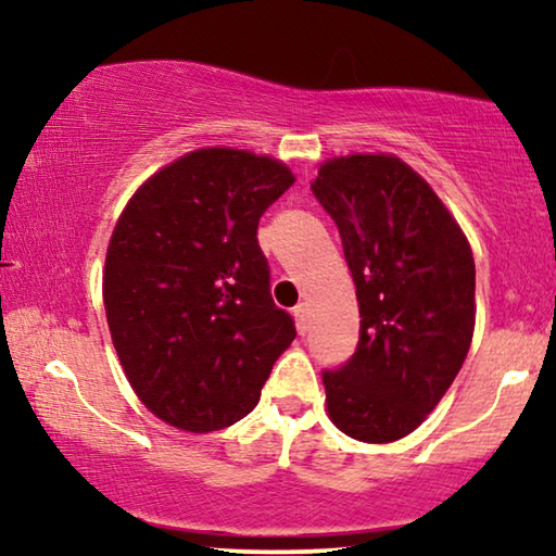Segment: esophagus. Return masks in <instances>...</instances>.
I'll use <instances>...</instances> for the list:
<instances>
[{"instance_id":"esophagus-1","label":"esophagus","mask_w":556,"mask_h":556,"mask_svg":"<svg viewBox=\"0 0 556 556\" xmlns=\"http://www.w3.org/2000/svg\"><path fill=\"white\" fill-rule=\"evenodd\" d=\"M293 316H295V326H299L301 333L308 331V324H311V316H308V306L306 303H301V306L293 308Z\"/></svg>"}]
</instances>
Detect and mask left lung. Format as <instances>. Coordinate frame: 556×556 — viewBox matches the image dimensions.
<instances>
[{
	"mask_svg": "<svg viewBox=\"0 0 556 556\" xmlns=\"http://www.w3.org/2000/svg\"><path fill=\"white\" fill-rule=\"evenodd\" d=\"M339 227L359 303V344L324 371L344 435L394 443L428 420L476 329V263L458 219L394 154L331 156L311 181Z\"/></svg>",
	"mask_w": 556,
	"mask_h": 556,
	"instance_id": "1",
	"label": "left lung"
}]
</instances>
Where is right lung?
Returning a JSON list of instances; mask_svg holds the SVG:
<instances>
[{
	"instance_id": "right-lung-1",
	"label": "right lung",
	"mask_w": 556,
	"mask_h": 556,
	"mask_svg": "<svg viewBox=\"0 0 556 556\" xmlns=\"http://www.w3.org/2000/svg\"><path fill=\"white\" fill-rule=\"evenodd\" d=\"M293 181L280 159L194 149L151 174L113 227L103 265L113 346L141 405L172 428L212 432L253 413L295 339L255 238Z\"/></svg>"
}]
</instances>
